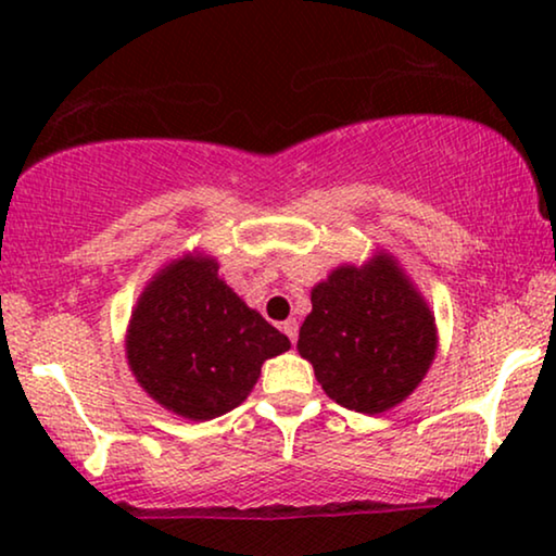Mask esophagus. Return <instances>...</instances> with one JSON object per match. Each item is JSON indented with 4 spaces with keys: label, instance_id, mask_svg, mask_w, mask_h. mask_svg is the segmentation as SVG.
Wrapping results in <instances>:
<instances>
[{
    "label": "esophagus",
    "instance_id": "obj_1",
    "mask_svg": "<svg viewBox=\"0 0 556 556\" xmlns=\"http://www.w3.org/2000/svg\"><path fill=\"white\" fill-rule=\"evenodd\" d=\"M280 331L295 344V339H299V321H295V318H286V321L280 324Z\"/></svg>",
    "mask_w": 556,
    "mask_h": 556
}]
</instances>
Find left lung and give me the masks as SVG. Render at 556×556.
Returning a JSON list of instances; mask_svg holds the SVG:
<instances>
[{"label":"left lung","instance_id":"obj_1","mask_svg":"<svg viewBox=\"0 0 556 556\" xmlns=\"http://www.w3.org/2000/svg\"><path fill=\"white\" fill-rule=\"evenodd\" d=\"M435 352V314L384 250L362 265H339L311 288L299 354L341 407L364 415L397 407L428 375Z\"/></svg>","mask_w":556,"mask_h":556}]
</instances>
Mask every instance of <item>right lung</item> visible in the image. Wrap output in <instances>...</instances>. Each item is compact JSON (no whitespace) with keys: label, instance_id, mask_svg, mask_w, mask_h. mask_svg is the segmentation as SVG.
<instances>
[{"label":"right lung","instance_id":"right-lung-1","mask_svg":"<svg viewBox=\"0 0 556 556\" xmlns=\"http://www.w3.org/2000/svg\"><path fill=\"white\" fill-rule=\"evenodd\" d=\"M200 250L174 257L143 288L126 329V359L156 405L204 422L230 413L253 392L265 359L291 349L219 278Z\"/></svg>","mask_w":556,"mask_h":556}]
</instances>
